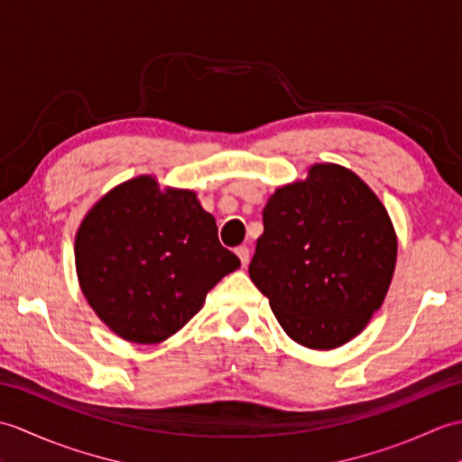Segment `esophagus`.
Here are the masks:
<instances>
[{"label": "esophagus", "instance_id": "esophagus-1", "mask_svg": "<svg viewBox=\"0 0 462 462\" xmlns=\"http://www.w3.org/2000/svg\"><path fill=\"white\" fill-rule=\"evenodd\" d=\"M236 254H238V258H240V262H242V266L246 268L248 262H250V250H248L246 246H238V248H236Z\"/></svg>", "mask_w": 462, "mask_h": 462}]
</instances>
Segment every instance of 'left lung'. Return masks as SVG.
Returning a JSON list of instances; mask_svg holds the SVG:
<instances>
[{
  "mask_svg": "<svg viewBox=\"0 0 462 462\" xmlns=\"http://www.w3.org/2000/svg\"><path fill=\"white\" fill-rule=\"evenodd\" d=\"M397 234L359 176L316 162L276 189L250 278L288 336L310 349H336L365 329L391 286Z\"/></svg>",
  "mask_w": 462,
  "mask_h": 462,
  "instance_id": "obj_1",
  "label": "left lung"
}]
</instances>
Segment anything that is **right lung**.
<instances>
[{
	"mask_svg": "<svg viewBox=\"0 0 462 462\" xmlns=\"http://www.w3.org/2000/svg\"><path fill=\"white\" fill-rule=\"evenodd\" d=\"M77 280L106 328L154 346L182 329L216 283L240 268L210 212L189 189L152 174L116 184L85 214L75 236Z\"/></svg>",
	"mask_w": 462,
	"mask_h": 462,
	"instance_id": "obj_1",
	"label": "right lung"
}]
</instances>
